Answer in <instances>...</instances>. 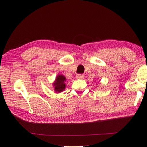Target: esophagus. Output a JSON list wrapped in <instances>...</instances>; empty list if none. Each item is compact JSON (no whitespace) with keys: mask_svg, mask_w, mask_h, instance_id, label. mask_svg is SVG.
Wrapping results in <instances>:
<instances>
[{"mask_svg":"<svg viewBox=\"0 0 147 147\" xmlns=\"http://www.w3.org/2000/svg\"><path fill=\"white\" fill-rule=\"evenodd\" d=\"M84 77V74H78L76 75V78L77 79H83Z\"/></svg>","mask_w":147,"mask_h":147,"instance_id":"1","label":"esophagus"}]
</instances>
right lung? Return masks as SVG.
I'll use <instances>...</instances> for the list:
<instances>
[{
  "instance_id": "1",
  "label": "right lung",
  "mask_w": 147,
  "mask_h": 147,
  "mask_svg": "<svg viewBox=\"0 0 147 147\" xmlns=\"http://www.w3.org/2000/svg\"><path fill=\"white\" fill-rule=\"evenodd\" d=\"M65 77L63 75H58L56 77V80L53 84L56 92L59 93V92H61L64 90L65 88Z\"/></svg>"
}]
</instances>
